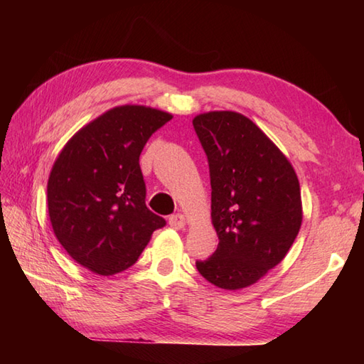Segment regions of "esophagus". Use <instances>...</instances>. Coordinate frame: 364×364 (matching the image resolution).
<instances>
[{
	"mask_svg": "<svg viewBox=\"0 0 364 364\" xmlns=\"http://www.w3.org/2000/svg\"><path fill=\"white\" fill-rule=\"evenodd\" d=\"M168 225L176 228V230L184 228V227H186V215L181 214V213L172 214V215H170V218H168Z\"/></svg>",
	"mask_w": 364,
	"mask_h": 364,
	"instance_id": "esophagus-1",
	"label": "esophagus"
}]
</instances>
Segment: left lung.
Instances as JSON below:
<instances>
[{
    "label": "left lung",
    "mask_w": 364,
    "mask_h": 364,
    "mask_svg": "<svg viewBox=\"0 0 364 364\" xmlns=\"http://www.w3.org/2000/svg\"><path fill=\"white\" fill-rule=\"evenodd\" d=\"M208 156L218 250L197 261L200 275L236 291L257 283L289 252L301 225L296 170L245 115L211 111L192 120Z\"/></svg>",
    "instance_id": "obj_1"
}]
</instances>
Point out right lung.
Returning a JSON list of instances; mask_svg holds the SVG:
<instances>
[{
  "mask_svg": "<svg viewBox=\"0 0 364 364\" xmlns=\"http://www.w3.org/2000/svg\"><path fill=\"white\" fill-rule=\"evenodd\" d=\"M173 115L150 106L106 111L72 136L46 186L54 235L67 253L98 275L127 270L166 220L145 205L139 156Z\"/></svg>",
  "mask_w": 364,
  "mask_h": 364,
  "instance_id": "1",
  "label": "right lung"
}]
</instances>
